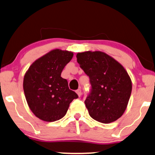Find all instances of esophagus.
<instances>
[{
	"label": "esophagus",
	"instance_id": "1",
	"mask_svg": "<svg viewBox=\"0 0 155 155\" xmlns=\"http://www.w3.org/2000/svg\"><path fill=\"white\" fill-rule=\"evenodd\" d=\"M76 94H77V95L79 96V97H81V89H78V90H76Z\"/></svg>",
	"mask_w": 155,
	"mask_h": 155
}]
</instances>
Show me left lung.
Masks as SVG:
<instances>
[{"mask_svg":"<svg viewBox=\"0 0 155 155\" xmlns=\"http://www.w3.org/2000/svg\"><path fill=\"white\" fill-rule=\"evenodd\" d=\"M77 62L89 76L91 92L86 99L90 117L109 124L122 116L132 93V81L124 66L104 52L76 54Z\"/></svg>","mask_w":155,"mask_h":155,"instance_id":"left-lung-1","label":"left lung"}]
</instances>
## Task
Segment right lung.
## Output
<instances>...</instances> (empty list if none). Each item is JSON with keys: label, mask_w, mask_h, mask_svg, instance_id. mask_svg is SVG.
I'll return each instance as SVG.
<instances>
[{"label": "right lung", "mask_w": 155, "mask_h": 155, "mask_svg": "<svg viewBox=\"0 0 155 155\" xmlns=\"http://www.w3.org/2000/svg\"><path fill=\"white\" fill-rule=\"evenodd\" d=\"M74 53L58 48L36 59L25 72L23 91L29 108L38 119L55 121L67 112L78 95L69 89L67 80L61 76Z\"/></svg>", "instance_id": "obj_1"}]
</instances>
